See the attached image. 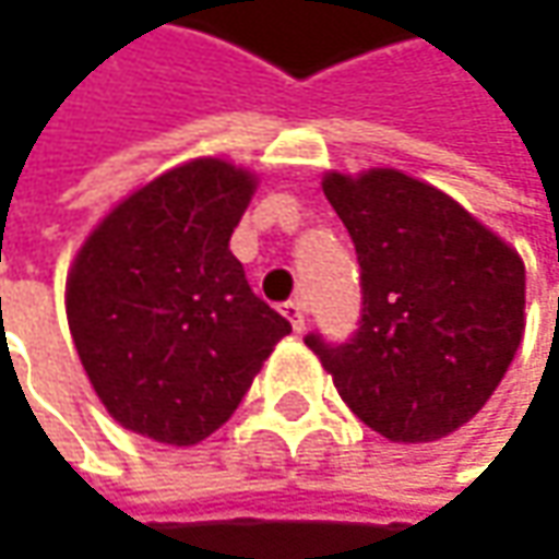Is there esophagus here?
I'll return each instance as SVG.
<instances>
[{"label": "esophagus", "instance_id": "34e87169", "mask_svg": "<svg viewBox=\"0 0 559 559\" xmlns=\"http://www.w3.org/2000/svg\"><path fill=\"white\" fill-rule=\"evenodd\" d=\"M283 313L292 320V330L295 333H301L305 326H308V305H305V298H292L283 305Z\"/></svg>", "mask_w": 559, "mask_h": 559}]
</instances>
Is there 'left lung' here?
Instances as JSON below:
<instances>
[{
	"mask_svg": "<svg viewBox=\"0 0 559 559\" xmlns=\"http://www.w3.org/2000/svg\"><path fill=\"white\" fill-rule=\"evenodd\" d=\"M323 192L355 239L364 317L348 345H305L379 436H451L495 395L526 333L520 251L395 167L326 170Z\"/></svg>",
	"mask_w": 559,
	"mask_h": 559,
	"instance_id": "8db88e82",
	"label": "left lung"
}]
</instances>
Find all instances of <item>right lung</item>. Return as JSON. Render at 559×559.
<instances>
[{"instance_id": "1", "label": "right lung", "mask_w": 559, "mask_h": 559, "mask_svg": "<svg viewBox=\"0 0 559 559\" xmlns=\"http://www.w3.org/2000/svg\"><path fill=\"white\" fill-rule=\"evenodd\" d=\"M258 174L192 158L133 189L76 248L64 311L115 423L189 448L221 429L292 323L229 251Z\"/></svg>"}]
</instances>
